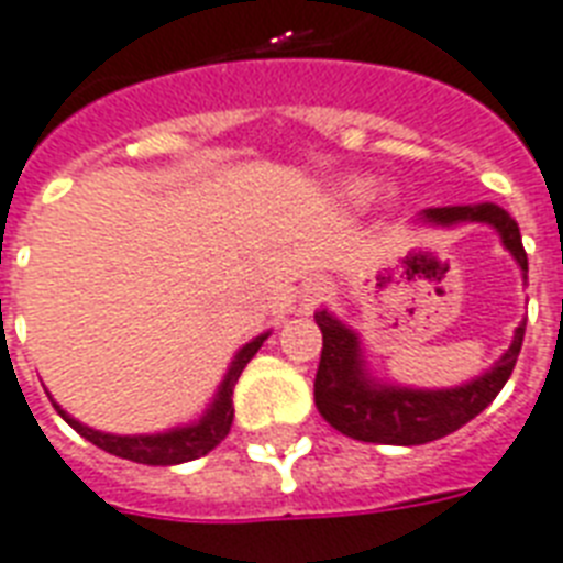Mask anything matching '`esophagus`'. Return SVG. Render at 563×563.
I'll return each mask as SVG.
<instances>
[{"instance_id":"1","label":"esophagus","mask_w":563,"mask_h":563,"mask_svg":"<svg viewBox=\"0 0 563 563\" xmlns=\"http://www.w3.org/2000/svg\"><path fill=\"white\" fill-rule=\"evenodd\" d=\"M324 295H328V283L324 280L307 283V289H303V295H300V312L312 310V307H316V303H319Z\"/></svg>"}]
</instances>
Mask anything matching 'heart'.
Masks as SVG:
<instances>
[{"label":"heart","mask_w":563,"mask_h":563,"mask_svg":"<svg viewBox=\"0 0 563 563\" xmlns=\"http://www.w3.org/2000/svg\"><path fill=\"white\" fill-rule=\"evenodd\" d=\"M372 183H366V179H351L349 186H345V197H349L351 203H368L372 200Z\"/></svg>","instance_id":"b5f03b06"}]
</instances>
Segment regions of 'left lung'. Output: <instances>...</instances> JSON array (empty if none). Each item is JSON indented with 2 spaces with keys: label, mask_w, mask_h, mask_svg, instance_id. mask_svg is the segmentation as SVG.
Masks as SVG:
<instances>
[{
  "label": "left lung",
  "mask_w": 563,
  "mask_h": 563,
  "mask_svg": "<svg viewBox=\"0 0 563 563\" xmlns=\"http://www.w3.org/2000/svg\"><path fill=\"white\" fill-rule=\"evenodd\" d=\"M422 221L437 227L454 224H490L501 235V244L522 268V280H529V256L522 247L517 221L496 203L478 206H437L419 214ZM321 328V360L316 372V407L336 431L351 440L384 445H422L452 431L482 413L501 386L508 384L510 372L520 357L526 321H522L510 349L487 368L482 377L454 389H407V386H386L372 380L363 363L360 339L328 310L316 312Z\"/></svg>",
  "instance_id": "left-lung-1"
}]
</instances>
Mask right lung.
I'll list each match as a JSON object with an SVG mask.
<instances>
[{
    "label": "right lung",
    "instance_id": "right-lung-1",
    "mask_svg": "<svg viewBox=\"0 0 563 563\" xmlns=\"http://www.w3.org/2000/svg\"><path fill=\"white\" fill-rule=\"evenodd\" d=\"M268 339V333L256 336L253 342H247L235 360L227 368L224 380L218 386V396L209 405L200 419L195 424H186V428H174V431H165V434H139V437H118V434H102V431H93L88 424L76 422L70 413H64L62 407L55 405V410L62 413V419L70 424L76 434H81L88 443H93L97 449L109 454H118V457H126V461L147 463V466H174V463L197 461L221 443L227 434H230V424H233V389L239 375L244 372V366L251 363L253 354L263 349V342Z\"/></svg>",
    "mask_w": 563,
    "mask_h": 563
}]
</instances>
